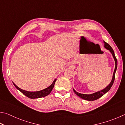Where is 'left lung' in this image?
I'll return each mask as SVG.
<instances>
[{
  "label": "left lung",
  "mask_w": 125,
  "mask_h": 125,
  "mask_svg": "<svg viewBox=\"0 0 125 125\" xmlns=\"http://www.w3.org/2000/svg\"><path fill=\"white\" fill-rule=\"evenodd\" d=\"M104 47L106 49L108 50L112 54L113 58L114 59L115 61V69L114 73H113V78H112V80L111 81L110 83L106 87L104 88L103 90H102L101 91H99L96 92L95 93H94V94H80L78 92H76L75 90L74 89H73L74 92L75 93V94L78 96L79 97H80V98H81L82 99H85V100L87 101H94L96 100V99H98L99 98H101L102 96H103L104 94H105L106 92H108L109 90L110 89V88L112 87V86L114 83V81L115 80V72L116 71V69H117V59L116 58V57L115 56V53L114 50L109 45L108 43H106L104 41Z\"/></svg>",
  "instance_id": "left-lung-1"
}]
</instances>
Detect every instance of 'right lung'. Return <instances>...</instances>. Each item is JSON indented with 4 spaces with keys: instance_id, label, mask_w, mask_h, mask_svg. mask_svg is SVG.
Wrapping results in <instances>:
<instances>
[{
    "instance_id": "obj_1",
    "label": "right lung",
    "mask_w": 125,
    "mask_h": 125,
    "mask_svg": "<svg viewBox=\"0 0 125 125\" xmlns=\"http://www.w3.org/2000/svg\"><path fill=\"white\" fill-rule=\"evenodd\" d=\"M56 81V79L54 80L50 86H49L48 87L45 88L44 90L39 91H35V92H30V91H26V90H23L21 89V88H19L13 83V84L14 85V86L17 90H19L20 91H21L22 94H23L24 95H25V96H27V97H28L29 98L35 99V98H42V97H44L50 94V92L52 91V90L53 88L54 87V85H55Z\"/></svg>"
}]
</instances>
